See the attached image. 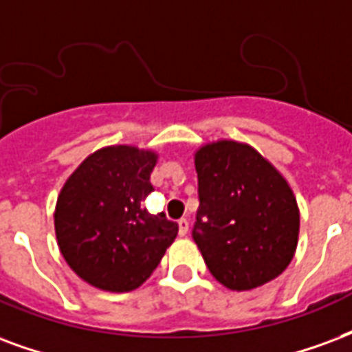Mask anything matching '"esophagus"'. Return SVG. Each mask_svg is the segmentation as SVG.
<instances>
[{
	"instance_id": "esophagus-1",
	"label": "esophagus",
	"mask_w": 352,
	"mask_h": 352,
	"mask_svg": "<svg viewBox=\"0 0 352 352\" xmlns=\"http://www.w3.org/2000/svg\"><path fill=\"white\" fill-rule=\"evenodd\" d=\"M179 235L181 236H186V233H188V220H186V218H181V220H179Z\"/></svg>"
}]
</instances>
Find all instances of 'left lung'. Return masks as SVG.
I'll use <instances>...</instances> for the list:
<instances>
[{
  "label": "left lung",
  "instance_id": "8db88e82",
  "mask_svg": "<svg viewBox=\"0 0 352 352\" xmlns=\"http://www.w3.org/2000/svg\"><path fill=\"white\" fill-rule=\"evenodd\" d=\"M199 209L192 236L207 269L248 291L287 269L298 242V207L287 181L246 143H209L196 153Z\"/></svg>",
  "mask_w": 352,
  "mask_h": 352
}]
</instances>
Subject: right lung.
Here are the masks:
<instances>
[{
  "label": "right lung",
  "mask_w": 352,
  "mask_h": 352,
  "mask_svg": "<svg viewBox=\"0 0 352 352\" xmlns=\"http://www.w3.org/2000/svg\"><path fill=\"white\" fill-rule=\"evenodd\" d=\"M156 155L130 145L104 147L69 177L56 207V235L65 261L83 282L124 293L158 267L179 226L143 201L153 192Z\"/></svg>",
  "instance_id": "1"
}]
</instances>
